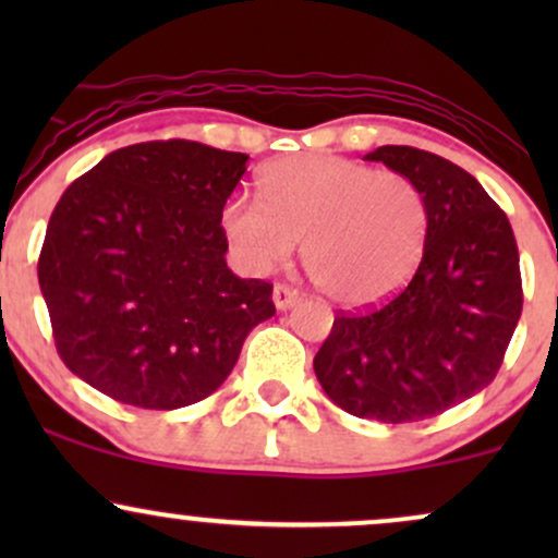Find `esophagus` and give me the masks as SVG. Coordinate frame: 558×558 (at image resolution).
Here are the masks:
<instances>
[{
  "label": "esophagus",
  "instance_id": "1",
  "mask_svg": "<svg viewBox=\"0 0 558 558\" xmlns=\"http://www.w3.org/2000/svg\"><path fill=\"white\" fill-rule=\"evenodd\" d=\"M272 301H275V306H278L280 312L291 310V306L299 301V291H296V288L286 286V283H278L272 288Z\"/></svg>",
  "mask_w": 558,
  "mask_h": 558
}]
</instances>
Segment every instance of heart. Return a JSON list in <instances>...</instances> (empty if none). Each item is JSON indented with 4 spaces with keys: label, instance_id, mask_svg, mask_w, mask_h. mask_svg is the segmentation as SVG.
<instances>
[{
    "label": "heart",
    "instance_id": "1",
    "mask_svg": "<svg viewBox=\"0 0 558 558\" xmlns=\"http://www.w3.org/2000/svg\"><path fill=\"white\" fill-rule=\"evenodd\" d=\"M262 202L233 196L222 233L246 272L280 267L301 243L319 291L345 306L388 299L417 270L427 235L425 196L396 170L301 155L262 172Z\"/></svg>",
    "mask_w": 558,
    "mask_h": 558
}]
</instances>
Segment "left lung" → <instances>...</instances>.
<instances>
[{"mask_svg":"<svg viewBox=\"0 0 558 558\" xmlns=\"http://www.w3.org/2000/svg\"><path fill=\"white\" fill-rule=\"evenodd\" d=\"M364 159L417 183L425 252L386 304L338 312L315 375L354 417L420 422L496 377L522 315L520 252L509 217L459 165L414 146H380Z\"/></svg>","mask_w":558,"mask_h":558,"instance_id":"obj_1","label":"left lung"}]
</instances>
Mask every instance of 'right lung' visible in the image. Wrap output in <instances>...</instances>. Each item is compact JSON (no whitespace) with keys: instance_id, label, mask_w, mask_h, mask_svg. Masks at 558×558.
Returning a JSON list of instances; mask_svg holds the SVG:
<instances>
[{"instance_id":"right-lung-1","label":"right lung","mask_w":558,"mask_h":558,"mask_svg":"<svg viewBox=\"0 0 558 558\" xmlns=\"http://www.w3.org/2000/svg\"><path fill=\"white\" fill-rule=\"evenodd\" d=\"M248 155L198 141L123 146L68 185L38 286L60 360L120 403L181 409L215 393L272 283L230 272L222 207Z\"/></svg>"}]
</instances>
